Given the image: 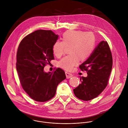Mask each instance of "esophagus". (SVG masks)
<instances>
[{"mask_svg":"<svg viewBox=\"0 0 128 128\" xmlns=\"http://www.w3.org/2000/svg\"><path fill=\"white\" fill-rule=\"evenodd\" d=\"M65 73H66V77L67 78H70L73 76V75L72 73H70L68 72H66Z\"/></svg>","mask_w":128,"mask_h":128,"instance_id":"obj_1","label":"esophagus"}]
</instances>
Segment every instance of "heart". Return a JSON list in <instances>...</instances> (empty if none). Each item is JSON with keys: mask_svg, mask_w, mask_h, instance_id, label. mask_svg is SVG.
<instances>
[{"mask_svg": "<svg viewBox=\"0 0 128 128\" xmlns=\"http://www.w3.org/2000/svg\"><path fill=\"white\" fill-rule=\"evenodd\" d=\"M62 42L56 41L53 46V51L58 58L64 53L66 47H70V55L63 58L59 62L60 68L70 70L77 66L79 60L84 62L91 55L95 46V36L91 32L68 30L62 36Z\"/></svg>", "mask_w": 128, "mask_h": 128, "instance_id": "heart-1", "label": "heart"}]
</instances>
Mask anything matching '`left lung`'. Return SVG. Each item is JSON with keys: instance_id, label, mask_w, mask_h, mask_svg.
Listing matches in <instances>:
<instances>
[{"instance_id": "1", "label": "left lung", "mask_w": 128, "mask_h": 128, "mask_svg": "<svg viewBox=\"0 0 128 128\" xmlns=\"http://www.w3.org/2000/svg\"><path fill=\"white\" fill-rule=\"evenodd\" d=\"M112 57L106 41H102L90 56L79 68L87 72V76L80 77L81 84L73 89L78 98L87 101L98 96L108 84L112 70Z\"/></svg>"}]
</instances>
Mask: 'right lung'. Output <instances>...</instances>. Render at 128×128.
Segmentation results:
<instances>
[{
  "label": "right lung",
  "instance_id": "1",
  "mask_svg": "<svg viewBox=\"0 0 128 128\" xmlns=\"http://www.w3.org/2000/svg\"><path fill=\"white\" fill-rule=\"evenodd\" d=\"M58 37L52 30H37L25 37L18 46L16 68L20 81L23 89L37 102L52 98L58 84L66 78L60 68L53 72L44 70L54 59L53 46Z\"/></svg>",
  "mask_w": 128,
  "mask_h": 128
}]
</instances>
